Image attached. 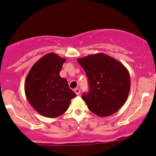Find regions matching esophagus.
I'll return each mask as SVG.
<instances>
[{
  "mask_svg": "<svg viewBox=\"0 0 156 156\" xmlns=\"http://www.w3.org/2000/svg\"><path fill=\"white\" fill-rule=\"evenodd\" d=\"M74 92L76 93V95H79L80 90V89L78 88H75V89H74Z\"/></svg>",
  "mask_w": 156,
  "mask_h": 156,
  "instance_id": "esophagus-1",
  "label": "esophagus"
}]
</instances>
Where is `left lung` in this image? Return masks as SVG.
Returning a JSON list of instances; mask_svg holds the SVG:
<instances>
[{
	"label": "left lung",
	"instance_id": "8db88e82",
	"mask_svg": "<svg viewBox=\"0 0 156 156\" xmlns=\"http://www.w3.org/2000/svg\"><path fill=\"white\" fill-rule=\"evenodd\" d=\"M89 83V92L83 94L90 112L99 117L116 113L127 101L130 77L124 65L104 54L96 53L78 59Z\"/></svg>",
	"mask_w": 156,
	"mask_h": 156
}]
</instances>
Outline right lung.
I'll list each match as a JSON object with an SVG mask.
<instances>
[{"mask_svg":"<svg viewBox=\"0 0 156 156\" xmlns=\"http://www.w3.org/2000/svg\"><path fill=\"white\" fill-rule=\"evenodd\" d=\"M66 59L55 53L46 54L35 63L27 75L25 94L29 104L39 114L55 118L68 109L76 94L69 88L60 72Z\"/></svg>","mask_w":156,"mask_h":156,"instance_id":"1","label":"right lung"}]
</instances>
